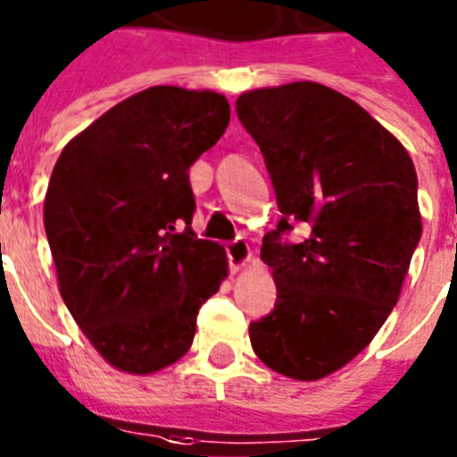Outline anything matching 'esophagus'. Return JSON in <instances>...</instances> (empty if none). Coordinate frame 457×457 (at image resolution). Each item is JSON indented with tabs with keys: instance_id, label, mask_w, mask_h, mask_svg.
Instances as JSON below:
<instances>
[{
	"instance_id": "34e87169",
	"label": "esophagus",
	"mask_w": 457,
	"mask_h": 457,
	"mask_svg": "<svg viewBox=\"0 0 457 457\" xmlns=\"http://www.w3.org/2000/svg\"><path fill=\"white\" fill-rule=\"evenodd\" d=\"M228 252V262H231L233 271H240L243 266H247L252 262V247L247 245L245 238H236L226 245Z\"/></svg>"
}]
</instances>
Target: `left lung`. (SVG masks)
Instances as JSON below:
<instances>
[{
  "mask_svg": "<svg viewBox=\"0 0 457 457\" xmlns=\"http://www.w3.org/2000/svg\"><path fill=\"white\" fill-rule=\"evenodd\" d=\"M283 219L262 240L276 309L250 323L259 361L299 382L359 356L399 302L422 236L418 174L392 131L345 94L290 82L240 94ZM302 244H283L291 221Z\"/></svg>",
  "mask_w": 457,
  "mask_h": 457,
  "instance_id": "left-lung-1",
  "label": "left lung"
}]
</instances>
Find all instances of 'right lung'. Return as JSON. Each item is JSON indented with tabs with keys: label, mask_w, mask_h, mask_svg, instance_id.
<instances>
[{
	"label": "right lung",
	"mask_w": 457,
	"mask_h": 457,
	"mask_svg": "<svg viewBox=\"0 0 457 457\" xmlns=\"http://www.w3.org/2000/svg\"><path fill=\"white\" fill-rule=\"evenodd\" d=\"M231 105L217 91L151 87L68 145L44 195L58 290L112 368L151 375L193 345L200 306L228 276L224 247L195 238L188 170ZM184 220L187 228L177 232Z\"/></svg>",
	"instance_id": "right-lung-1"
}]
</instances>
